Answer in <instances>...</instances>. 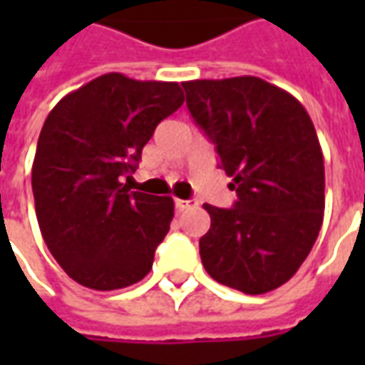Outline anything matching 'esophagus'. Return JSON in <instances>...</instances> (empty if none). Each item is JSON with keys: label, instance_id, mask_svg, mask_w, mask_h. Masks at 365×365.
Listing matches in <instances>:
<instances>
[{"label": "esophagus", "instance_id": "obj_1", "mask_svg": "<svg viewBox=\"0 0 365 365\" xmlns=\"http://www.w3.org/2000/svg\"><path fill=\"white\" fill-rule=\"evenodd\" d=\"M197 203L193 201V199H175V209L178 211H183V209H191V207H195Z\"/></svg>", "mask_w": 365, "mask_h": 365}]
</instances>
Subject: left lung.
I'll list each match as a JSON object with an SVG mask.
<instances>
[{
  "instance_id": "left-lung-1",
  "label": "left lung",
  "mask_w": 365,
  "mask_h": 365,
  "mask_svg": "<svg viewBox=\"0 0 365 365\" xmlns=\"http://www.w3.org/2000/svg\"><path fill=\"white\" fill-rule=\"evenodd\" d=\"M187 109L232 178V209L205 203L199 254L215 282L262 295L289 282L324 215V160L295 97L256 76L183 82Z\"/></svg>"
}]
</instances>
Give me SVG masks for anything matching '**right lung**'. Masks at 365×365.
<instances>
[{
  "mask_svg": "<svg viewBox=\"0 0 365 365\" xmlns=\"http://www.w3.org/2000/svg\"><path fill=\"white\" fill-rule=\"evenodd\" d=\"M175 82L103 74L54 105L33 162L36 221L74 282L97 291L140 282L174 217V199L130 191L144 144L178 111Z\"/></svg>",
  "mask_w": 365,
  "mask_h": 365,
  "instance_id": "right-lung-1",
  "label": "right lung"
}]
</instances>
